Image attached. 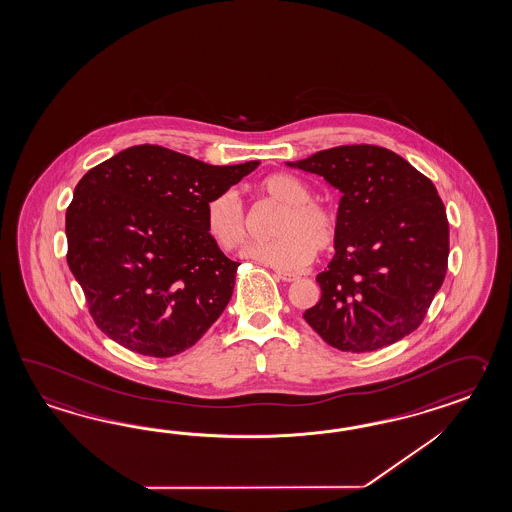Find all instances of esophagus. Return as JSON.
Wrapping results in <instances>:
<instances>
[{
	"label": "esophagus",
	"mask_w": 512,
	"mask_h": 512,
	"mask_svg": "<svg viewBox=\"0 0 512 512\" xmlns=\"http://www.w3.org/2000/svg\"><path fill=\"white\" fill-rule=\"evenodd\" d=\"M275 275H277V279H281L285 283H292L298 279V275L292 274V272H275Z\"/></svg>",
	"instance_id": "1"
}]
</instances>
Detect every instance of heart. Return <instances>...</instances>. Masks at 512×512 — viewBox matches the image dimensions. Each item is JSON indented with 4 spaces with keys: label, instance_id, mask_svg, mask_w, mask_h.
I'll use <instances>...</instances> for the list:
<instances>
[{
    "label": "heart",
    "instance_id": "heart-1",
    "mask_svg": "<svg viewBox=\"0 0 512 512\" xmlns=\"http://www.w3.org/2000/svg\"><path fill=\"white\" fill-rule=\"evenodd\" d=\"M259 192L283 205L275 218L274 240L251 244L244 257L275 270H298L314 257L333 250L338 240V216L329 205L311 200V188L300 177L272 174L259 183ZM205 229L224 251H235L248 237V218L233 190L218 192L207 201Z\"/></svg>",
    "mask_w": 512,
    "mask_h": 512
}]
</instances>
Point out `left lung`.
Wrapping results in <instances>:
<instances>
[{
    "label": "left lung",
    "instance_id": "obj_1",
    "mask_svg": "<svg viewBox=\"0 0 512 512\" xmlns=\"http://www.w3.org/2000/svg\"><path fill=\"white\" fill-rule=\"evenodd\" d=\"M342 192L338 240L303 318L340 351L366 353L424 322L448 272L449 224L437 188L403 157L372 144L287 163Z\"/></svg>",
    "mask_w": 512,
    "mask_h": 512
}]
</instances>
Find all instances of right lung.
Listing matches in <instances>:
<instances>
[{"label": "right lung", "instance_id": "obj_1", "mask_svg": "<svg viewBox=\"0 0 512 512\" xmlns=\"http://www.w3.org/2000/svg\"><path fill=\"white\" fill-rule=\"evenodd\" d=\"M257 166H212L142 144L83 175L66 209V261L107 337L166 359L205 335L240 266L209 237L205 207Z\"/></svg>", "mask_w": 512, "mask_h": 512}]
</instances>
